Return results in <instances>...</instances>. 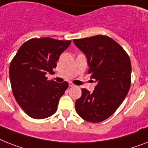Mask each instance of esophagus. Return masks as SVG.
<instances>
[{
    "label": "esophagus",
    "mask_w": 148,
    "mask_h": 148,
    "mask_svg": "<svg viewBox=\"0 0 148 148\" xmlns=\"http://www.w3.org/2000/svg\"><path fill=\"white\" fill-rule=\"evenodd\" d=\"M69 87H75V85H74V84H73V83H71V82L69 83Z\"/></svg>",
    "instance_id": "esophagus-1"
}]
</instances>
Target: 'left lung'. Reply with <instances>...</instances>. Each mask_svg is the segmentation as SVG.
Returning a JSON list of instances; mask_svg holds the SVG:
<instances>
[{
	"label": "left lung",
	"mask_w": 148,
	"mask_h": 148,
	"mask_svg": "<svg viewBox=\"0 0 148 148\" xmlns=\"http://www.w3.org/2000/svg\"><path fill=\"white\" fill-rule=\"evenodd\" d=\"M73 42L87 58L88 73L97 83L91 93L82 88L75 101L76 113L90 123L109 118L123 103L131 85V62L129 55L113 39L96 35Z\"/></svg>",
	"instance_id": "1"
}]
</instances>
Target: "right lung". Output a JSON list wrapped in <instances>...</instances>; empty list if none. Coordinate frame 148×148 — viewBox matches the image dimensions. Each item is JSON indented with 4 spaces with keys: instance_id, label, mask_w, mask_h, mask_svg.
Listing matches in <instances>:
<instances>
[{
    "instance_id": "obj_1",
    "label": "right lung",
    "mask_w": 148,
    "mask_h": 148,
    "mask_svg": "<svg viewBox=\"0 0 148 148\" xmlns=\"http://www.w3.org/2000/svg\"><path fill=\"white\" fill-rule=\"evenodd\" d=\"M71 41L51 38H32L19 47L10 65L9 74L16 101L33 119H45L56 113L60 98L69 85L47 80L54 73L60 56Z\"/></svg>"
}]
</instances>
